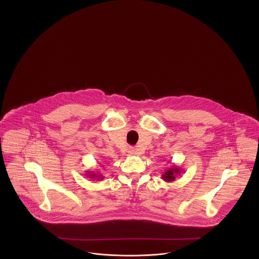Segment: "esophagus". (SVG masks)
I'll list each match as a JSON object with an SVG mask.
<instances>
[{
	"instance_id": "esophagus-1",
	"label": "esophagus",
	"mask_w": 259,
	"mask_h": 259,
	"mask_svg": "<svg viewBox=\"0 0 259 259\" xmlns=\"http://www.w3.org/2000/svg\"><path fill=\"white\" fill-rule=\"evenodd\" d=\"M128 153H129V155H131V156H136V155L138 154L137 149H136L135 148H129V149H128Z\"/></svg>"
}]
</instances>
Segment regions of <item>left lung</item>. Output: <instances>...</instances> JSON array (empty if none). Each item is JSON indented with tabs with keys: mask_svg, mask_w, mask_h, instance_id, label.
I'll return each instance as SVG.
<instances>
[{
	"mask_svg": "<svg viewBox=\"0 0 259 259\" xmlns=\"http://www.w3.org/2000/svg\"><path fill=\"white\" fill-rule=\"evenodd\" d=\"M168 162H171V161H168ZM182 172H183V169L181 167L172 164L171 167L167 168V170H165V172H163L161 175V179L166 183H172Z\"/></svg>",
	"mask_w": 259,
	"mask_h": 259,
	"instance_id": "8db88e82",
	"label": "left lung"
}]
</instances>
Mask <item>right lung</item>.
<instances>
[{
	"label": "right lung",
	"mask_w": 259,
	"mask_h": 259,
	"mask_svg": "<svg viewBox=\"0 0 259 259\" xmlns=\"http://www.w3.org/2000/svg\"><path fill=\"white\" fill-rule=\"evenodd\" d=\"M87 177H88V178H90L91 180H97V181H102L103 179H104V177L100 174L99 172H92V171H87Z\"/></svg>",
	"instance_id": "add662e5"
}]
</instances>
